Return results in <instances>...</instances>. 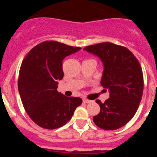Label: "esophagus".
Wrapping results in <instances>:
<instances>
[{"label": "esophagus", "mask_w": 157, "mask_h": 157, "mask_svg": "<svg viewBox=\"0 0 157 157\" xmlns=\"http://www.w3.org/2000/svg\"><path fill=\"white\" fill-rule=\"evenodd\" d=\"M83 102L84 103H91V102H93V101H90V100H88V99H83Z\"/></svg>", "instance_id": "obj_1"}]
</instances>
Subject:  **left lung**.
<instances>
[{
    "label": "left lung",
    "instance_id": "obj_1",
    "mask_svg": "<svg viewBox=\"0 0 157 157\" xmlns=\"http://www.w3.org/2000/svg\"><path fill=\"white\" fill-rule=\"evenodd\" d=\"M84 50L102 62L101 85L110 94L104 103L96 101L101 111L93 120L104 130L120 128L134 117L142 98L144 81L141 65L129 49L113 43H99L86 47Z\"/></svg>",
    "mask_w": 157,
    "mask_h": 157
}]
</instances>
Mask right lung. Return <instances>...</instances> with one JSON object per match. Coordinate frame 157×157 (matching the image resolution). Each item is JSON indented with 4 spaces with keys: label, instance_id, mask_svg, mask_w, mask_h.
<instances>
[{
    "label": "right lung",
    "instance_id": "add662e5",
    "mask_svg": "<svg viewBox=\"0 0 157 157\" xmlns=\"http://www.w3.org/2000/svg\"><path fill=\"white\" fill-rule=\"evenodd\" d=\"M80 49L58 41H45L23 59L19 93L27 113L39 127L52 130L65 125L82 102L80 98H68L57 91L58 82L63 78V59Z\"/></svg>",
    "mask_w": 157,
    "mask_h": 157
}]
</instances>
